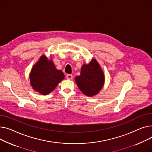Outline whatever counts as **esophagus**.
Instances as JSON below:
<instances>
[{"label": "esophagus", "mask_w": 152, "mask_h": 152, "mask_svg": "<svg viewBox=\"0 0 152 152\" xmlns=\"http://www.w3.org/2000/svg\"><path fill=\"white\" fill-rule=\"evenodd\" d=\"M67 79L68 80H72L73 78V75H71V74H67L66 76Z\"/></svg>", "instance_id": "34e87169"}]
</instances>
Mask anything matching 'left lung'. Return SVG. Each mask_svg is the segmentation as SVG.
Listing matches in <instances>:
<instances>
[{
    "label": "left lung",
    "mask_w": 152,
    "mask_h": 152,
    "mask_svg": "<svg viewBox=\"0 0 152 152\" xmlns=\"http://www.w3.org/2000/svg\"><path fill=\"white\" fill-rule=\"evenodd\" d=\"M78 88L85 95L92 97L98 94L103 88L105 76L101 66L95 59L82 66L80 75L75 77Z\"/></svg>",
    "instance_id": "obj_1"
}]
</instances>
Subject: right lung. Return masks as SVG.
<instances>
[{"instance_id":"add662e5","label":"right lung","mask_w":152,"mask_h":152,"mask_svg":"<svg viewBox=\"0 0 152 152\" xmlns=\"http://www.w3.org/2000/svg\"><path fill=\"white\" fill-rule=\"evenodd\" d=\"M65 78L64 73L56 68L50 58L43 55L32 67L29 80L33 90L42 95H47L55 90Z\"/></svg>"}]
</instances>
